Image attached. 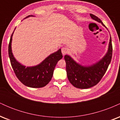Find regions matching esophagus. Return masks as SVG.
Here are the masks:
<instances>
[{
    "label": "esophagus",
    "instance_id": "esophagus-1",
    "mask_svg": "<svg viewBox=\"0 0 120 120\" xmlns=\"http://www.w3.org/2000/svg\"><path fill=\"white\" fill-rule=\"evenodd\" d=\"M61 52L63 55H65L68 52V49L66 47H63L61 49Z\"/></svg>",
    "mask_w": 120,
    "mask_h": 120
}]
</instances>
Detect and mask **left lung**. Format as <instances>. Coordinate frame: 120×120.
Segmentation results:
<instances>
[{
	"label": "left lung",
	"mask_w": 120,
	"mask_h": 120,
	"mask_svg": "<svg viewBox=\"0 0 120 120\" xmlns=\"http://www.w3.org/2000/svg\"><path fill=\"white\" fill-rule=\"evenodd\" d=\"M94 20L101 23V20L94 15L90 14ZM112 39L110 38L109 45L107 55L101 60L90 67H82L78 64L68 55H65L66 70L68 78L71 85L78 89H89L97 85L105 74L112 57Z\"/></svg>",
	"instance_id": "1"
}]
</instances>
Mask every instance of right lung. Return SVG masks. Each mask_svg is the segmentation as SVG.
Wrapping results in <instances>:
<instances>
[{
	"label": "right lung",
	"mask_w": 120,
	"mask_h": 120,
	"mask_svg": "<svg viewBox=\"0 0 120 120\" xmlns=\"http://www.w3.org/2000/svg\"><path fill=\"white\" fill-rule=\"evenodd\" d=\"M29 16L30 15L26 18ZM13 33L11 36L8 45V54L12 67L17 78L22 83L27 87L41 88L45 86L50 82L57 63L63 57L61 49L50 55L38 65L26 68L18 63L12 54L11 42Z\"/></svg>",
	"instance_id": "right-lung-1"
}]
</instances>
